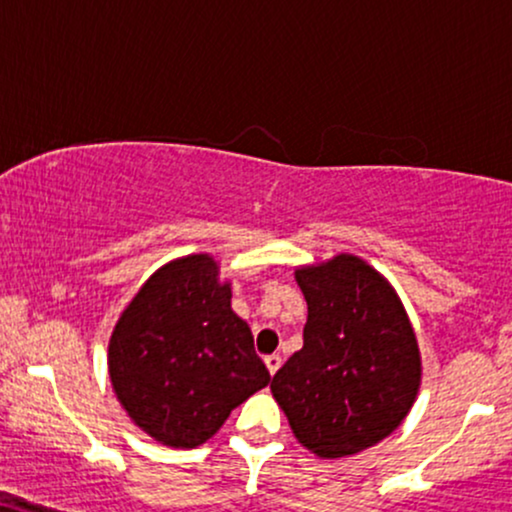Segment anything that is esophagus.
Masks as SVG:
<instances>
[{
    "instance_id": "1",
    "label": "esophagus",
    "mask_w": 512,
    "mask_h": 512,
    "mask_svg": "<svg viewBox=\"0 0 512 512\" xmlns=\"http://www.w3.org/2000/svg\"><path fill=\"white\" fill-rule=\"evenodd\" d=\"M264 362H267L269 372L276 374V372H279V367H281V355H267V357H264Z\"/></svg>"
}]
</instances>
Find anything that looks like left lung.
I'll return each mask as SVG.
<instances>
[{
  "mask_svg": "<svg viewBox=\"0 0 512 512\" xmlns=\"http://www.w3.org/2000/svg\"><path fill=\"white\" fill-rule=\"evenodd\" d=\"M307 300L303 348L274 374L293 434L319 458L386 439L420 389V350L398 295L353 255L295 272Z\"/></svg>",
  "mask_w": 512,
  "mask_h": 512,
  "instance_id": "1",
  "label": "left lung"
}]
</instances>
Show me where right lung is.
Listing matches in <instances>:
<instances>
[{
  "mask_svg": "<svg viewBox=\"0 0 512 512\" xmlns=\"http://www.w3.org/2000/svg\"><path fill=\"white\" fill-rule=\"evenodd\" d=\"M209 255L169 262L123 310L109 341L116 398L143 432L195 448L269 384L250 326Z\"/></svg>",
  "mask_w": 512,
  "mask_h": 512,
  "instance_id": "right-lung-1",
  "label": "right lung"
}]
</instances>
